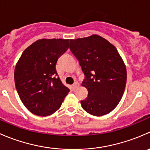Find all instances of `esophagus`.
I'll return each instance as SVG.
<instances>
[{
    "mask_svg": "<svg viewBox=\"0 0 150 150\" xmlns=\"http://www.w3.org/2000/svg\"><path fill=\"white\" fill-rule=\"evenodd\" d=\"M78 86H79V83L77 82H75V83L72 85V88H73L74 90H76V89L78 88Z\"/></svg>",
    "mask_w": 150,
    "mask_h": 150,
    "instance_id": "obj_1",
    "label": "esophagus"
}]
</instances>
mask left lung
I'll return each mask as SVG.
<instances>
[{
	"label": "left lung",
	"mask_w": 150,
	"mask_h": 150,
	"mask_svg": "<svg viewBox=\"0 0 150 150\" xmlns=\"http://www.w3.org/2000/svg\"><path fill=\"white\" fill-rule=\"evenodd\" d=\"M69 49L79 61L88 96L81 101L86 112L102 116L120 102L126 84V67L117 48L98 35L71 39Z\"/></svg>",
	"instance_id": "8db88e82"
}]
</instances>
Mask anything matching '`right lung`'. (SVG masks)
Wrapping results in <instances>:
<instances>
[{
    "instance_id": "obj_1",
    "label": "right lung",
    "mask_w": 150,
    "mask_h": 150,
    "mask_svg": "<svg viewBox=\"0 0 150 150\" xmlns=\"http://www.w3.org/2000/svg\"><path fill=\"white\" fill-rule=\"evenodd\" d=\"M69 39H40L22 53L14 70L21 101L34 115L48 116L59 110L69 89L58 77L56 64L69 48Z\"/></svg>"
}]
</instances>
